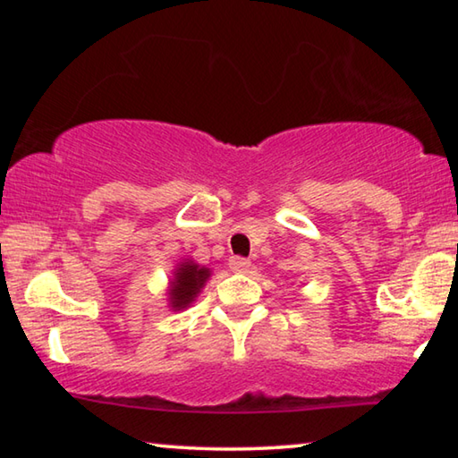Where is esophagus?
<instances>
[{
    "label": "esophagus",
    "mask_w": 458,
    "mask_h": 458,
    "mask_svg": "<svg viewBox=\"0 0 458 458\" xmlns=\"http://www.w3.org/2000/svg\"><path fill=\"white\" fill-rule=\"evenodd\" d=\"M228 265L232 270H234V273H246V270L250 268V260L244 257H232Z\"/></svg>",
    "instance_id": "esophagus-1"
}]
</instances>
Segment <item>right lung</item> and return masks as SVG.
Segmentation results:
<instances>
[{
  "label": "right lung",
  "mask_w": 458,
  "mask_h": 458,
  "mask_svg": "<svg viewBox=\"0 0 458 458\" xmlns=\"http://www.w3.org/2000/svg\"><path fill=\"white\" fill-rule=\"evenodd\" d=\"M208 276H210V270L208 268H199L198 265H193V262H183V265L177 268L175 281L172 284V291H169L172 307H188L191 301L196 299V294L199 293L201 286H204Z\"/></svg>",
  "instance_id": "right-lung-1"
}]
</instances>
